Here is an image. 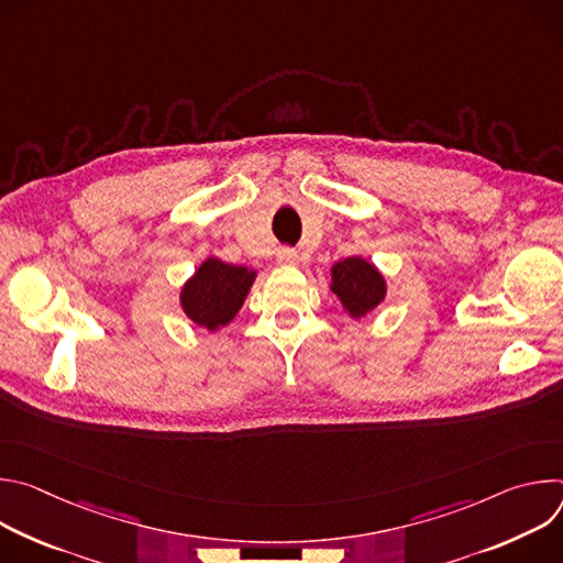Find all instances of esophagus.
Listing matches in <instances>:
<instances>
[{
  "label": "esophagus",
  "instance_id": "34e87169",
  "mask_svg": "<svg viewBox=\"0 0 563 563\" xmlns=\"http://www.w3.org/2000/svg\"><path fill=\"white\" fill-rule=\"evenodd\" d=\"M278 263L280 265H296L298 263V254L291 250V247H283V250H278Z\"/></svg>",
  "mask_w": 563,
  "mask_h": 563
}]
</instances>
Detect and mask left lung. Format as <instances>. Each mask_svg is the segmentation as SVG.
<instances>
[{
  "mask_svg": "<svg viewBox=\"0 0 563 563\" xmlns=\"http://www.w3.org/2000/svg\"><path fill=\"white\" fill-rule=\"evenodd\" d=\"M332 291L354 318L365 316L385 296L383 276L363 258H345L336 263L332 267Z\"/></svg>",
  "mask_w": 563,
  "mask_h": 563,
  "instance_id": "obj_1",
  "label": "left lung"
}]
</instances>
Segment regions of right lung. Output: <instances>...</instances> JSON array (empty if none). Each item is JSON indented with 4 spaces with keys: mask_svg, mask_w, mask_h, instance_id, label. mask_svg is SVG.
I'll list each match as a JSON object with an SVG mask.
<instances>
[{
    "mask_svg": "<svg viewBox=\"0 0 563 563\" xmlns=\"http://www.w3.org/2000/svg\"><path fill=\"white\" fill-rule=\"evenodd\" d=\"M256 272L209 258L183 289L185 313L196 325L216 330L227 325L243 307Z\"/></svg>",
    "mask_w": 563,
    "mask_h": 563,
    "instance_id": "1",
    "label": "right lung"
}]
</instances>
